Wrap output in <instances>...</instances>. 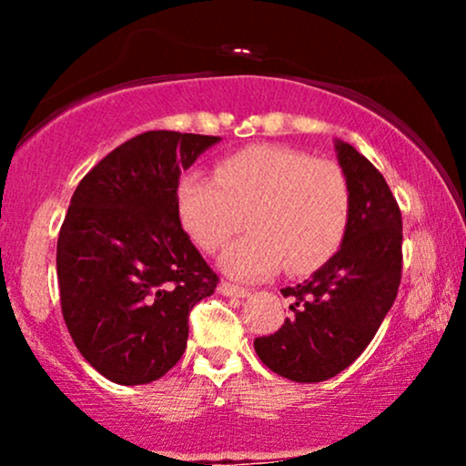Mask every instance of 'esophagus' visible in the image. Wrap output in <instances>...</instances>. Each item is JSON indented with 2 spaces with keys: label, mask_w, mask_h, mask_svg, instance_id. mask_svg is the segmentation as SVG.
Wrapping results in <instances>:
<instances>
[{
  "label": "esophagus",
  "mask_w": 466,
  "mask_h": 466,
  "mask_svg": "<svg viewBox=\"0 0 466 466\" xmlns=\"http://www.w3.org/2000/svg\"><path fill=\"white\" fill-rule=\"evenodd\" d=\"M218 291L223 293V296H232V298H245L249 293V289H245V287H238V285H234V282H221V285H218Z\"/></svg>",
  "instance_id": "34e87169"
}]
</instances>
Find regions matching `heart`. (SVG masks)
Here are the masks:
<instances>
[{
	"label": "heart",
	"mask_w": 466,
	"mask_h": 466,
	"mask_svg": "<svg viewBox=\"0 0 466 466\" xmlns=\"http://www.w3.org/2000/svg\"><path fill=\"white\" fill-rule=\"evenodd\" d=\"M181 228L215 254L243 228L251 232L223 254V269L258 278L285 267L309 274L341 245L350 188L333 162L282 144H251L221 157L212 175L190 170L175 184Z\"/></svg>",
	"instance_id": "1"
}]
</instances>
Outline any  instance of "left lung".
<instances>
[{"label": "left lung", "instance_id": "1", "mask_svg": "<svg viewBox=\"0 0 466 466\" xmlns=\"http://www.w3.org/2000/svg\"><path fill=\"white\" fill-rule=\"evenodd\" d=\"M337 159L350 188L344 243L309 280L282 289L291 318L254 339L260 361L298 383L326 381L366 350L403 271V218L386 179L350 144L337 142Z\"/></svg>", "mask_w": 466, "mask_h": 466}]
</instances>
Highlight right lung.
Masks as SVG:
<instances>
[{"label":"right lung","instance_id":"right-lung-1","mask_svg":"<svg viewBox=\"0 0 466 466\" xmlns=\"http://www.w3.org/2000/svg\"><path fill=\"white\" fill-rule=\"evenodd\" d=\"M221 137L147 131L80 179L56 243L61 311L103 377L140 386L164 377L188 341V315L218 276L181 228L175 184Z\"/></svg>","mask_w":466,"mask_h":466}]
</instances>
